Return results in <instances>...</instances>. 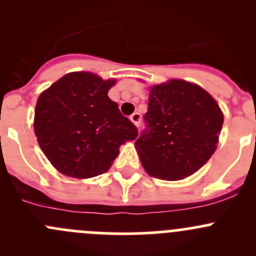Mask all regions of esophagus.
I'll return each instance as SVG.
<instances>
[{
  "instance_id": "1",
  "label": "esophagus",
  "mask_w": 256,
  "mask_h": 256,
  "mask_svg": "<svg viewBox=\"0 0 256 256\" xmlns=\"http://www.w3.org/2000/svg\"><path fill=\"white\" fill-rule=\"evenodd\" d=\"M130 120L135 124V126H140L141 125V114L138 112H134L132 115L130 116Z\"/></svg>"
}]
</instances>
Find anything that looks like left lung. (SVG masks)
Listing matches in <instances>:
<instances>
[{"label":"left lung","instance_id":"left-lung-1","mask_svg":"<svg viewBox=\"0 0 256 256\" xmlns=\"http://www.w3.org/2000/svg\"><path fill=\"white\" fill-rule=\"evenodd\" d=\"M146 128L136 140L144 171L177 180L208 162L218 144L223 114L206 90L184 80H171L150 90Z\"/></svg>","mask_w":256,"mask_h":256}]
</instances>
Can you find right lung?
I'll return each instance as SVG.
<instances>
[{
    "mask_svg": "<svg viewBox=\"0 0 256 256\" xmlns=\"http://www.w3.org/2000/svg\"><path fill=\"white\" fill-rule=\"evenodd\" d=\"M114 84L88 72L69 73L38 98L36 136L60 174L74 178L104 174L118 147L138 138V128L108 96Z\"/></svg>",
    "mask_w": 256,
    "mask_h": 256,
    "instance_id": "1",
    "label": "right lung"
}]
</instances>
